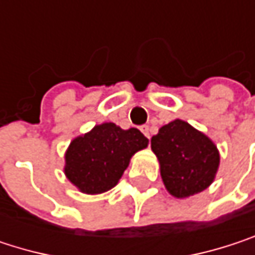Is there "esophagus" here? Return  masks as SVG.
Wrapping results in <instances>:
<instances>
[{
	"label": "esophagus",
	"instance_id": "esophagus-1",
	"mask_svg": "<svg viewBox=\"0 0 255 255\" xmlns=\"http://www.w3.org/2000/svg\"><path fill=\"white\" fill-rule=\"evenodd\" d=\"M140 131L147 137V138H150V132H149V126H141L140 127Z\"/></svg>",
	"mask_w": 255,
	"mask_h": 255
}]
</instances>
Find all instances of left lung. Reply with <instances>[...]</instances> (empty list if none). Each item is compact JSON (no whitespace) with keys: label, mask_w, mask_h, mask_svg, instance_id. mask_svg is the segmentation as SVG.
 Instances as JSON below:
<instances>
[{"label":"left lung","mask_w":255,"mask_h":255,"mask_svg":"<svg viewBox=\"0 0 255 255\" xmlns=\"http://www.w3.org/2000/svg\"><path fill=\"white\" fill-rule=\"evenodd\" d=\"M161 177L170 195L184 199L205 190L216 178L220 153L216 143L183 120L159 128L150 138Z\"/></svg>","instance_id":"left-lung-1"}]
</instances>
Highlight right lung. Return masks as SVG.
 Returning a JSON list of instances; mask_svg holds the SVG:
<instances>
[{
  "label": "right lung",
  "mask_w": 255,
  "mask_h": 255,
  "mask_svg": "<svg viewBox=\"0 0 255 255\" xmlns=\"http://www.w3.org/2000/svg\"><path fill=\"white\" fill-rule=\"evenodd\" d=\"M149 140L137 129L114 123L94 126L75 137L65 153V176L79 192L99 195L115 187L132 155L146 149Z\"/></svg>",
  "instance_id": "right-lung-1"
}]
</instances>
